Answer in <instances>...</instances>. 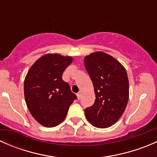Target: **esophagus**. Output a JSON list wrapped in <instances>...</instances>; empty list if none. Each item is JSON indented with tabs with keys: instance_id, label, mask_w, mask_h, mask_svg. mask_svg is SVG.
Wrapping results in <instances>:
<instances>
[{
	"instance_id": "obj_1",
	"label": "esophagus",
	"mask_w": 157,
	"mask_h": 157,
	"mask_svg": "<svg viewBox=\"0 0 157 157\" xmlns=\"http://www.w3.org/2000/svg\"><path fill=\"white\" fill-rule=\"evenodd\" d=\"M77 98H78V99H80V98H81V93H77Z\"/></svg>"
}]
</instances>
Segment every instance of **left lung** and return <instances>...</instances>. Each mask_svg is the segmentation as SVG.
Segmentation results:
<instances>
[{
  "label": "left lung",
  "instance_id": "8db88e82",
  "mask_svg": "<svg viewBox=\"0 0 157 157\" xmlns=\"http://www.w3.org/2000/svg\"><path fill=\"white\" fill-rule=\"evenodd\" d=\"M84 65L96 95L94 104L84 110L86 119L96 128L110 127L118 121L127 106V71L119 61L103 52L85 56Z\"/></svg>",
  "mask_w": 157,
  "mask_h": 157
}]
</instances>
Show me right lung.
Instances as JSON below:
<instances>
[{"mask_svg": "<svg viewBox=\"0 0 157 157\" xmlns=\"http://www.w3.org/2000/svg\"><path fill=\"white\" fill-rule=\"evenodd\" d=\"M73 58L47 54L32 65L24 80L26 103L33 118L42 126L52 128L67 116L70 105L77 98L62 79Z\"/></svg>", "mask_w": 157, "mask_h": 157, "instance_id": "add662e5", "label": "right lung"}]
</instances>
